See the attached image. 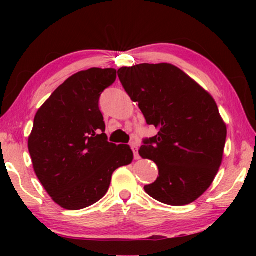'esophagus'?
<instances>
[{
  "label": "esophagus",
  "instance_id": "obj_1",
  "mask_svg": "<svg viewBox=\"0 0 256 256\" xmlns=\"http://www.w3.org/2000/svg\"><path fill=\"white\" fill-rule=\"evenodd\" d=\"M130 146H132V152H134L135 160H138L140 158V156H138V144L135 141H132L130 143Z\"/></svg>",
  "mask_w": 256,
  "mask_h": 256
}]
</instances>
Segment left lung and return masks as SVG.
<instances>
[{
    "instance_id": "8db88e82",
    "label": "left lung",
    "mask_w": 256,
    "mask_h": 256,
    "mask_svg": "<svg viewBox=\"0 0 256 256\" xmlns=\"http://www.w3.org/2000/svg\"><path fill=\"white\" fill-rule=\"evenodd\" d=\"M118 76L146 124L157 129L138 150L158 166L160 176L144 191L171 206L197 200L214 180L226 143V124L214 99L166 62L121 68Z\"/></svg>"
}]
</instances>
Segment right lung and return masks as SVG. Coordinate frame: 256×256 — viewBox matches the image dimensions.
<instances>
[{
  "instance_id": "add662e5",
  "label": "right lung",
  "mask_w": 256,
  "mask_h": 256,
  "mask_svg": "<svg viewBox=\"0 0 256 256\" xmlns=\"http://www.w3.org/2000/svg\"><path fill=\"white\" fill-rule=\"evenodd\" d=\"M116 79L115 68H93L66 79L37 110L28 141L34 170L56 204L82 210L99 202L112 174L134 155L107 141L99 98Z\"/></svg>"
}]
</instances>
